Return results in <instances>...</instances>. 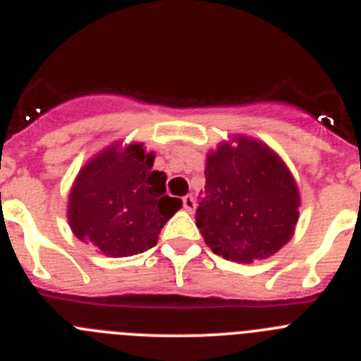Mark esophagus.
Segmentation results:
<instances>
[{
  "mask_svg": "<svg viewBox=\"0 0 361 361\" xmlns=\"http://www.w3.org/2000/svg\"><path fill=\"white\" fill-rule=\"evenodd\" d=\"M183 206H184V209H186V212H195V208H197V202H195V199H193V197L191 195H186V197H183Z\"/></svg>",
  "mask_w": 361,
  "mask_h": 361,
  "instance_id": "esophagus-1",
  "label": "esophagus"
}]
</instances>
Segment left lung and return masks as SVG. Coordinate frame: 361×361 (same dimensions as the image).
<instances>
[{
  "instance_id": "1",
  "label": "left lung",
  "mask_w": 361,
  "mask_h": 361,
  "mask_svg": "<svg viewBox=\"0 0 361 361\" xmlns=\"http://www.w3.org/2000/svg\"><path fill=\"white\" fill-rule=\"evenodd\" d=\"M206 161L197 228L215 255L238 264L275 255L298 220L300 195L288 166L269 146L235 137Z\"/></svg>"
}]
</instances>
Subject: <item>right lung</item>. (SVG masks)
Returning a JSON list of instances; mask_svg holds the SVG:
<instances>
[{"instance_id": "add662e5", "label": "right lung", "mask_w": 361, "mask_h": 361, "mask_svg": "<svg viewBox=\"0 0 361 361\" xmlns=\"http://www.w3.org/2000/svg\"><path fill=\"white\" fill-rule=\"evenodd\" d=\"M153 159L142 145H111L82 166L68 197V222L79 240L116 258L157 244L183 200L166 195V175L153 170Z\"/></svg>"}]
</instances>
